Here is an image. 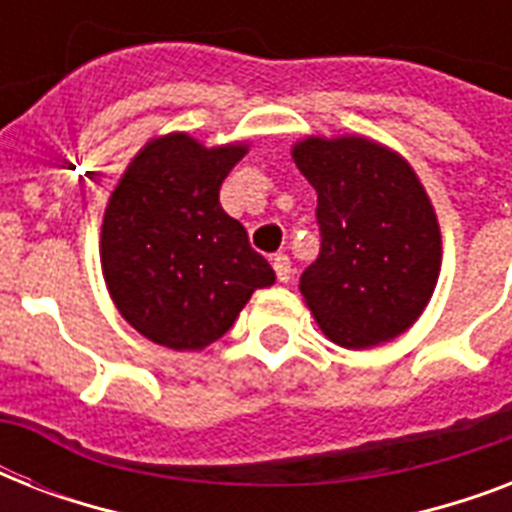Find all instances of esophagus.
Here are the masks:
<instances>
[{"label":"esophagus","instance_id":"1","mask_svg":"<svg viewBox=\"0 0 512 512\" xmlns=\"http://www.w3.org/2000/svg\"><path fill=\"white\" fill-rule=\"evenodd\" d=\"M273 271H276V279L281 281V284H287L289 279H292V263H289L287 255H276L271 260Z\"/></svg>","mask_w":512,"mask_h":512}]
</instances>
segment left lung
<instances>
[{
  "label": "left lung",
  "mask_w": 512,
  "mask_h": 512,
  "mask_svg": "<svg viewBox=\"0 0 512 512\" xmlns=\"http://www.w3.org/2000/svg\"><path fill=\"white\" fill-rule=\"evenodd\" d=\"M292 159L319 193L321 252L300 292L321 332L348 350L404 335L441 273L436 209L412 164L364 135H308Z\"/></svg>",
  "instance_id": "1"
}]
</instances>
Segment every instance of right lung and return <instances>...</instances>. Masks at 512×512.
Returning a JSON list of instances; mask_svg holds the SVG:
<instances>
[{
  "label": "right lung",
  "instance_id": "add662e5",
  "mask_svg": "<svg viewBox=\"0 0 512 512\" xmlns=\"http://www.w3.org/2000/svg\"><path fill=\"white\" fill-rule=\"evenodd\" d=\"M249 143L207 148L188 132L151 138L119 177L100 228V268L116 311L172 350H201L233 327L276 273L225 215L220 185Z\"/></svg>",
  "mask_w": 512,
  "mask_h": 512
}]
</instances>
